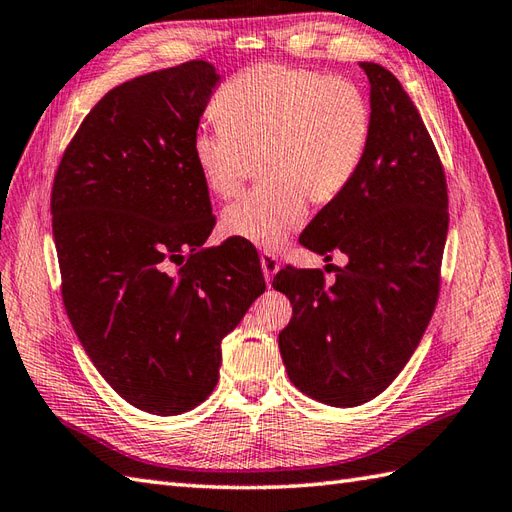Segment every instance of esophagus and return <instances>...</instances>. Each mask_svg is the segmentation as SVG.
Returning a JSON list of instances; mask_svg holds the SVG:
<instances>
[{
    "mask_svg": "<svg viewBox=\"0 0 512 512\" xmlns=\"http://www.w3.org/2000/svg\"><path fill=\"white\" fill-rule=\"evenodd\" d=\"M260 265H263V273H265L267 284H271L273 276H276V271L280 267L278 256L271 254V252H263V254H260Z\"/></svg>",
    "mask_w": 512,
    "mask_h": 512,
    "instance_id": "1",
    "label": "esophagus"
}]
</instances>
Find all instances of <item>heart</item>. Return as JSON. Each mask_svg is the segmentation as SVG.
<instances>
[{"label":"heart","instance_id":"heart-1","mask_svg":"<svg viewBox=\"0 0 512 512\" xmlns=\"http://www.w3.org/2000/svg\"><path fill=\"white\" fill-rule=\"evenodd\" d=\"M217 128L197 130L193 162L206 189L232 199L252 176L267 184L221 217V232L280 247L302 226L306 197H339L363 162L371 108L352 80L289 65H256L234 76L210 104Z\"/></svg>","mask_w":512,"mask_h":512}]
</instances>
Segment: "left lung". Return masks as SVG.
<instances>
[{
  "instance_id": "8db88e82",
  "label": "left lung",
  "mask_w": 512,
  "mask_h": 512,
  "mask_svg": "<svg viewBox=\"0 0 512 512\" xmlns=\"http://www.w3.org/2000/svg\"><path fill=\"white\" fill-rule=\"evenodd\" d=\"M371 84V136L350 186L323 206L299 243L332 260L273 276L291 299L280 336L286 373L313 400L350 408L404 369L439 302L450 226L447 180L419 110L389 69L360 62ZM330 271V269H328Z\"/></svg>"
}]
</instances>
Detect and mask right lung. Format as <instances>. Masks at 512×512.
<instances>
[{
	"label": "right lung",
	"mask_w": 512,
	"mask_h": 512,
	"mask_svg": "<svg viewBox=\"0 0 512 512\" xmlns=\"http://www.w3.org/2000/svg\"><path fill=\"white\" fill-rule=\"evenodd\" d=\"M217 82L210 62L189 60L115 86L52 186L67 317L104 380L152 415L213 393L221 339L267 286L247 243L202 247L215 215L191 143Z\"/></svg>",
	"instance_id": "obj_1"
}]
</instances>
